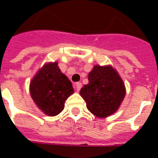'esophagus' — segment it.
Returning <instances> with one entry per match:
<instances>
[{
	"instance_id": "obj_1",
	"label": "esophagus",
	"mask_w": 158,
	"mask_h": 158,
	"mask_svg": "<svg viewBox=\"0 0 158 158\" xmlns=\"http://www.w3.org/2000/svg\"><path fill=\"white\" fill-rule=\"evenodd\" d=\"M73 72H75V69H73V68H70V69H68V73H73Z\"/></svg>"
}]
</instances>
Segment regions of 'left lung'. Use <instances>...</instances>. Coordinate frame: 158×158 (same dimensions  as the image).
<instances>
[{"mask_svg": "<svg viewBox=\"0 0 158 158\" xmlns=\"http://www.w3.org/2000/svg\"><path fill=\"white\" fill-rule=\"evenodd\" d=\"M29 91L42 112L48 116H56L64 109L65 101L73 93V88L55 62L40 69L30 82Z\"/></svg>", "mask_w": 158, "mask_h": 158, "instance_id": "1", "label": "left lung"}]
</instances>
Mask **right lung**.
Instances as JSON below:
<instances>
[{"label": "right lung", "mask_w": 158, "mask_h": 158, "mask_svg": "<svg viewBox=\"0 0 158 158\" xmlns=\"http://www.w3.org/2000/svg\"><path fill=\"white\" fill-rule=\"evenodd\" d=\"M89 83L80 89L90 113L106 118L116 112L125 96V87L118 73L110 66L96 65L88 76Z\"/></svg>", "instance_id": "obj_1"}]
</instances>
